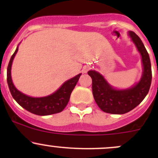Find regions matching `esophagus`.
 <instances>
[{
  "mask_svg": "<svg viewBox=\"0 0 158 158\" xmlns=\"http://www.w3.org/2000/svg\"><path fill=\"white\" fill-rule=\"evenodd\" d=\"M89 69V66H85V67L83 68V71H84V73H87V71H88Z\"/></svg>",
  "mask_w": 158,
  "mask_h": 158,
  "instance_id": "esophagus-1",
  "label": "esophagus"
}]
</instances>
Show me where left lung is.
<instances>
[{
    "instance_id": "8db88e82",
    "label": "left lung",
    "mask_w": 158,
    "mask_h": 158,
    "mask_svg": "<svg viewBox=\"0 0 158 158\" xmlns=\"http://www.w3.org/2000/svg\"><path fill=\"white\" fill-rule=\"evenodd\" d=\"M129 36L141 56L143 74L141 80L131 88L118 90L111 86L100 73L90 70L92 79V94L98 107L110 114H125L131 111L144 100L149 92L152 73L149 55L139 36L129 31Z\"/></svg>"
}]
</instances>
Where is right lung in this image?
I'll return each mask as SVG.
<instances>
[{
	"mask_svg": "<svg viewBox=\"0 0 158 158\" xmlns=\"http://www.w3.org/2000/svg\"><path fill=\"white\" fill-rule=\"evenodd\" d=\"M17 50L18 47H17L11 56L7 70V84L13 98L23 109L37 115H49L61 112L69 102L70 95L78 82L81 74L65 82L62 86L52 95L41 98L30 97L17 90L13 84L11 79V65Z\"/></svg>",
	"mask_w": 158,
	"mask_h": 158,
	"instance_id": "right-lung-1",
	"label": "right lung"
}]
</instances>
